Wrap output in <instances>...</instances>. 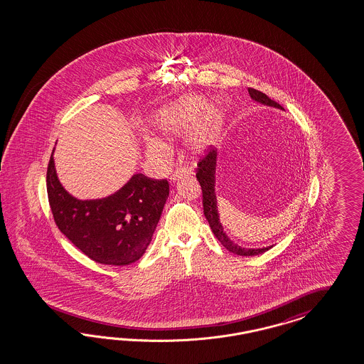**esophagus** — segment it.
I'll use <instances>...</instances> for the list:
<instances>
[{
	"label": "esophagus",
	"mask_w": 364,
	"mask_h": 364,
	"mask_svg": "<svg viewBox=\"0 0 364 364\" xmlns=\"http://www.w3.org/2000/svg\"><path fill=\"white\" fill-rule=\"evenodd\" d=\"M192 173H193V172H192L189 168L180 166V168H177L176 171L172 173L171 178H172L173 181H177V180H180V178H183L184 176H191Z\"/></svg>",
	"instance_id": "obj_1"
}]
</instances>
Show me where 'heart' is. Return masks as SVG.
Listing matches in <instances>:
<instances>
[{
    "label": "heart",
    "mask_w": 364,
    "mask_h": 364,
    "mask_svg": "<svg viewBox=\"0 0 364 364\" xmlns=\"http://www.w3.org/2000/svg\"><path fill=\"white\" fill-rule=\"evenodd\" d=\"M205 102L200 97H187L173 102L161 110L156 129L159 132L157 141H149L145 146V152L152 157H161L164 154L163 144L159 143L163 137L180 136L189 132L197 122L195 132L189 139V149L193 154H204L210 146L219 141L225 124V112L221 105H210L205 110ZM203 117L201 118L200 116Z\"/></svg>",
    "instance_id": "heart-1"
}]
</instances>
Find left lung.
<instances>
[{
  "label": "left lung",
  "mask_w": 364,
  "mask_h": 364,
  "mask_svg": "<svg viewBox=\"0 0 364 364\" xmlns=\"http://www.w3.org/2000/svg\"><path fill=\"white\" fill-rule=\"evenodd\" d=\"M248 93H250L251 99L263 104V105L284 110L280 104L269 99L260 90L248 88ZM216 168H218V151L213 149L198 163V173H196L198 183L201 186V191H203L204 215L210 223V230L213 232V235L232 254L240 255V256H255V255L263 254L265 251H268L269 248H272V245L263 247V248H244L242 245L232 242L231 237L227 235V231L224 230V227L221 224L220 215L218 210V198H216V188H215L216 187Z\"/></svg>",
  "instance_id": "left-lung-1"
}]
</instances>
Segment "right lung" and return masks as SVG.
I'll return each instance as SVG.
<instances>
[{
	"instance_id": "add662e5",
	"label": "right lung",
	"mask_w": 364,
	"mask_h": 364,
	"mask_svg": "<svg viewBox=\"0 0 364 364\" xmlns=\"http://www.w3.org/2000/svg\"><path fill=\"white\" fill-rule=\"evenodd\" d=\"M53 154L55 149L46 172V189L58 230L97 263L137 262L152 242L169 196L168 181L134 173L107 198L80 200L60 183Z\"/></svg>"
}]
</instances>
